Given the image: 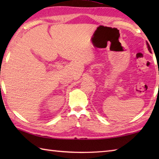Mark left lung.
<instances>
[{
	"label": "left lung",
	"instance_id": "1",
	"mask_svg": "<svg viewBox=\"0 0 159 159\" xmlns=\"http://www.w3.org/2000/svg\"><path fill=\"white\" fill-rule=\"evenodd\" d=\"M147 46H148V50H149V52H151V48H150L149 45V43H147Z\"/></svg>",
	"mask_w": 159,
	"mask_h": 159
}]
</instances>
